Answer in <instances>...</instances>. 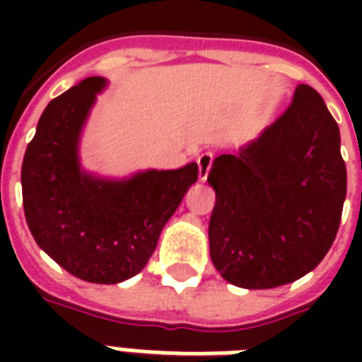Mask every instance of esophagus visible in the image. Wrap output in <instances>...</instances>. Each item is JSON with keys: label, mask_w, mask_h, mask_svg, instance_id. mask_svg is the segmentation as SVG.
<instances>
[{"label": "esophagus", "mask_w": 362, "mask_h": 362, "mask_svg": "<svg viewBox=\"0 0 362 362\" xmlns=\"http://www.w3.org/2000/svg\"><path fill=\"white\" fill-rule=\"evenodd\" d=\"M212 163H214V152H203L197 158V165H199V178L201 180H206V176H209L210 169H212Z\"/></svg>", "instance_id": "34e87169"}]
</instances>
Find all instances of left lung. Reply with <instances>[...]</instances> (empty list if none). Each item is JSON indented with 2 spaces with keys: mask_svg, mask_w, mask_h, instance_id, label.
Segmentation results:
<instances>
[{
  "mask_svg": "<svg viewBox=\"0 0 362 362\" xmlns=\"http://www.w3.org/2000/svg\"><path fill=\"white\" fill-rule=\"evenodd\" d=\"M210 257L229 284L270 289L321 263L342 220L348 173L338 124L308 84L238 156L216 158Z\"/></svg>",
  "mask_w": 362,
  "mask_h": 362,
  "instance_id": "1",
  "label": "left lung"
}]
</instances>
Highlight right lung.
<instances>
[{
	"instance_id": "obj_1",
	"label": "right lung",
	"mask_w": 362,
	"mask_h": 362,
	"mask_svg": "<svg viewBox=\"0 0 362 362\" xmlns=\"http://www.w3.org/2000/svg\"><path fill=\"white\" fill-rule=\"evenodd\" d=\"M103 86L101 76H90L48 103L25 148L22 201L31 235L62 269L118 284L146 267L199 169L146 170L124 182L81 173L78 133Z\"/></svg>"
}]
</instances>
